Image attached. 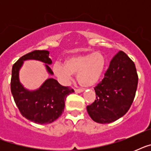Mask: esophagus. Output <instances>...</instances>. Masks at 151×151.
<instances>
[{"instance_id": "34e87169", "label": "esophagus", "mask_w": 151, "mask_h": 151, "mask_svg": "<svg viewBox=\"0 0 151 151\" xmlns=\"http://www.w3.org/2000/svg\"><path fill=\"white\" fill-rule=\"evenodd\" d=\"M74 91H75V92H77V93H81V92H82L84 90L81 89V88H76Z\"/></svg>"}]
</instances>
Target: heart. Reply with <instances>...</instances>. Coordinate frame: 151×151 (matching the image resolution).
I'll return each instance as SVG.
<instances>
[{
    "mask_svg": "<svg viewBox=\"0 0 151 151\" xmlns=\"http://www.w3.org/2000/svg\"><path fill=\"white\" fill-rule=\"evenodd\" d=\"M106 67V59L100 52H91L69 57L65 65L55 64L52 70L59 82L68 85L73 73H78V81L85 87L96 85L103 77Z\"/></svg>",
    "mask_w": 151,
    "mask_h": 151,
    "instance_id": "1",
    "label": "heart"
}]
</instances>
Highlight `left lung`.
<instances>
[{"label":"left lung","mask_w":151,"mask_h":151,"mask_svg":"<svg viewBox=\"0 0 151 151\" xmlns=\"http://www.w3.org/2000/svg\"><path fill=\"white\" fill-rule=\"evenodd\" d=\"M138 85L134 62L120 51L111 59L102 81L94 88L96 99L87 106L94 122L106 124L124 116L133 102Z\"/></svg>","instance_id":"8db88e82"}]
</instances>
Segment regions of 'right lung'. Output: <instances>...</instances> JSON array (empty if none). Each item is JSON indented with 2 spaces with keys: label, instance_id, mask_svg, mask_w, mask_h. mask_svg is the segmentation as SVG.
<instances>
[{
  "label": "right lung",
  "instance_id": "obj_1",
  "mask_svg": "<svg viewBox=\"0 0 151 151\" xmlns=\"http://www.w3.org/2000/svg\"><path fill=\"white\" fill-rule=\"evenodd\" d=\"M49 52L35 50L24 55L12 66L11 78V92L21 114L37 124H49L60 117L63 112L65 101L68 95L74 90L63 86L54 78H48L36 91H28L21 85L19 70L23 61L36 59L45 63L49 73L53 74L48 64L52 63L48 57Z\"/></svg>",
  "mask_w": 151,
  "mask_h": 151
}]
</instances>
